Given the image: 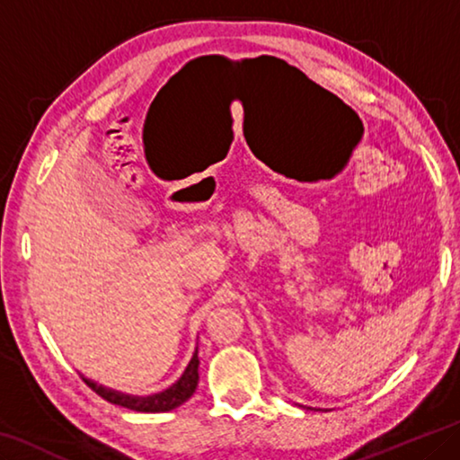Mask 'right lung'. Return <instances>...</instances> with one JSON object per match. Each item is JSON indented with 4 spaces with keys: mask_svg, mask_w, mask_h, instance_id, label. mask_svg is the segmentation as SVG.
Segmentation results:
<instances>
[{
    "mask_svg": "<svg viewBox=\"0 0 460 460\" xmlns=\"http://www.w3.org/2000/svg\"><path fill=\"white\" fill-rule=\"evenodd\" d=\"M199 364H200L199 348H194L192 358L186 364L184 373H181L178 381L164 391L151 393V395H128V393H120V391L108 389L104 385H98L96 381H92V378H87L84 375L82 378L85 381L87 387H92L102 399L111 401L114 405L127 407V410H133V411L162 413V411L176 410V407L186 403V401L194 395L196 387H199Z\"/></svg>",
    "mask_w": 460,
    "mask_h": 460,
    "instance_id": "add662e5",
    "label": "right lung"
}]
</instances>
